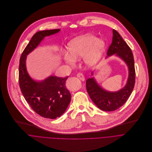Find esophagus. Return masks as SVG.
Returning a JSON list of instances; mask_svg holds the SVG:
<instances>
[{
    "instance_id": "esophagus-1",
    "label": "esophagus",
    "mask_w": 152,
    "mask_h": 152,
    "mask_svg": "<svg viewBox=\"0 0 152 152\" xmlns=\"http://www.w3.org/2000/svg\"><path fill=\"white\" fill-rule=\"evenodd\" d=\"M77 77H78V78L80 80H81L83 81L85 80V77H84V75H83L82 73H78V74H77Z\"/></svg>"
}]
</instances>
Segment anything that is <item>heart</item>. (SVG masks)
<instances>
[{"label":"heart","instance_id":"1","mask_svg":"<svg viewBox=\"0 0 152 152\" xmlns=\"http://www.w3.org/2000/svg\"><path fill=\"white\" fill-rule=\"evenodd\" d=\"M105 42L92 34H86L71 39L67 45L68 54L64 56L66 64L72 65L74 60L83 56L84 62L88 67L96 65L102 58L105 49Z\"/></svg>","mask_w":152,"mask_h":152}]
</instances>
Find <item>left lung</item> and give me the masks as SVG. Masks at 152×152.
Masks as SVG:
<instances>
[{
  "label": "left lung",
  "mask_w": 152,
  "mask_h": 152,
  "mask_svg": "<svg viewBox=\"0 0 152 152\" xmlns=\"http://www.w3.org/2000/svg\"><path fill=\"white\" fill-rule=\"evenodd\" d=\"M113 41L108 51V58L115 56L122 59L128 68V77L125 86L115 92H110L101 87L94 77L86 81V88L92 101L101 110L113 111L122 107L130 96L134 87L135 71L132 52L120 34L113 29ZM94 75V72H92Z\"/></svg>",
  "instance_id": "left-lung-1"
}]
</instances>
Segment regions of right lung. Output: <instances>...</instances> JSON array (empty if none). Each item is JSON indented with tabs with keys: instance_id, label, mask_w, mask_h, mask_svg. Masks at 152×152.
I'll use <instances>...</instances> for the list:
<instances>
[{
	"instance_id": "add662e5",
	"label": "right lung",
	"mask_w": 152,
	"mask_h": 152,
	"mask_svg": "<svg viewBox=\"0 0 152 152\" xmlns=\"http://www.w3.org/2000/svg\"><path fill=\"white\" fill-rule=\"evenodd\" d=\"M60 30L58 28L37 32L22 53L19 65V84L26 101L39 115L51 119L61 116L71 102V94L65 86L68 77L59 78L50 75L43 80H35L27 71L26 58L45 37Z\"/></svg>"
}]
</instances>
